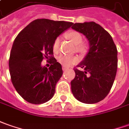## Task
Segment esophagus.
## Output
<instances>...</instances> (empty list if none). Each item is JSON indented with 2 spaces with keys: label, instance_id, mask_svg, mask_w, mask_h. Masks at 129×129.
Returning a JSON list of instances; mask_svg holds the SVG:
<instances>
[{
  "label": "esophagus",
  "instance_id": "obj_1",
  "mask_svg": "<svg viewBox=\"0 0 129 129\" xmlns=\"http://www.w3.org/2000/svg\"><path fill=\"white\" fill-rule=\"evenodd\" d=\"M63 71H66V70H68V67H67V66H63Z\"/></svg>",
  "mask_w": 129,
  "mask_h": 129
}]
</instances>
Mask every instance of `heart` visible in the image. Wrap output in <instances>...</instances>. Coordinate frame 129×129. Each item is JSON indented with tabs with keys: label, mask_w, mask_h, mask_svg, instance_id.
<instances>
[{
	"label": "heart",
	"mask_w": 129,
	"mask_h": 129,
	"mask_svg": "<svg viewBox=\"0 0 129 129\" xmlns=\"http://www.w3.org/2000/svg\"><path fill=\"white\" fill-rule=\"evenodd\" d=\"M66 36L67 39H69L71 42L76 45V49L77 52H78L82 55L87 53L89 49V44L87 42H82L83 37L80 32L75 31V30H72V31L67 32ZM60 42H61V39L59 37H56L53 41L52 48H53V51L56 53L58 52L59 50ZM58 61L65 66H69L70 65L76 63V62H78V58L75 56H67L64 54H61L58 57Z\"/></svg>",
	"instance_id": "1"
}]
</instances>
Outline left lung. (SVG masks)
<instances>
[{
    "mask_svg": "<svg viewBox=\"0 0 129 129\" xmlns=\"http://www.w3.org/2000/svg\"><path fill=\"white\" fill-rule=\"evenodd\" d=\"M89 41L90 49L71 82L72 93L78 101L94 104L104 100L113 85L117 71V49L112 37L94 22L73 24Z\"/></svg>",
    "mask_w": 129,
    "mask_h": 129,
    "instance_id": "1",
    "label": "left lung"
}]
</instances>
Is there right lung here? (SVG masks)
<instances>
[{
  "label": "right lung",
  "mask_w": 129,
  "mask_h": 129,
  "mask_svg": "<svg viewBox=\"0 0 129 129\" xmlns=\"http://www.w3.org/2000/svg\"><path fill=\"white\" fill-rule=\"evenodd\" d=\"M73 24L37 19L17 35L10 51L9 71L13 86L24 100L40 105L53 98L63 71L53 56L52 44ZM44 58L50 60L49 69L41 66Z\"/></svg>",
  "instance_id": "add662e5"
}]
</instances>
